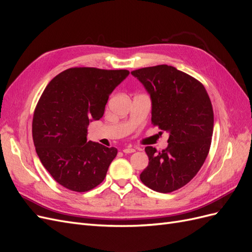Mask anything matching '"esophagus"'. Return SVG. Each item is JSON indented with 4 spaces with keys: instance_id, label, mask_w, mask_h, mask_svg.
Returning <instances> with one entry per match:
<instances>
[{
    "instance_id": "34e87169",
    "label": "esophagus",
    "mask_w": 252,
    "mask_h": 252,
    "mask_svg": "<svg viewBox=\"0 0 252 252\" xmlns=\"http://www.w3.org/2000/svg\"><path fill=\"white\" fill-rule=\"evenodd\" d=\"M123 152H124V154H132V152H135V149H134V148L128 147V148L123 149Z\"/></svg>"
}]
</instances>
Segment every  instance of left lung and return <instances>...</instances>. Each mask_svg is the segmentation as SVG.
<instances>
[{
    "label": "left lung",
    "mask_w": 252,
    "mask_h": 252,
    "mask_svg": "<svg viewBox=\"0 0 252 252\" xmlns=\"http://www.w3.org/2000/svg\"><path fill=\"white\" fill-rule=\"evenodd\" d=\"M150 94L151 124L169 133L161 152L147 146L148 166L141 181L158 192L185 186L199 172L210 149L213 109L201 82L168 65L131 71Z\"/></svg>",
    "instance_id": "obj_1"
}]
</instances>
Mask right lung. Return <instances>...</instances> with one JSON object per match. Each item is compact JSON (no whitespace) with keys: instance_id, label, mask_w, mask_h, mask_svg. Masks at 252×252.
<instances>
[{"instance_id":"1","label":"right lung","mask_w":252,"mask_h":252,"mask_svg":"<svg viewBox=\"0 0 252 252\" xmlns=\"http://www.w3.org/2000/svg\"><path fill=\"white\" fill-rule=\"evenodd\" d=\"M128 70L74 67L53 78L33 113L32 139L41 163L60 185L77 192L104 181L118 149L87 142L91 120H100L109 94Z\"/></svg>"}]
</instances>
